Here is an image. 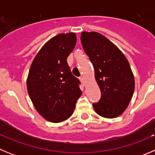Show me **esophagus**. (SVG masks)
<instances>
[{
    "label": "esophagus",
    "mask_w": 155,
    "mask_h": 155,
    "mask_svg": "<svg viewBox=\"0 0 155 155\" xmlns=\"http://www.w3.org/2000/svg\"><path fill=\"white\" fill-rule=\"evenodd\" d=\"M80 81H81V82H82V85L85 86V79H84L83 77H81L80 78Z\"/></svg>",
    "instance_id": "1"
}]
</instances>
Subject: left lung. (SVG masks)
<instances>
[{
  "label": "left lung",
  "instance_id": "8db88e82",
  "mask_svg": "<svg viewBox=\"0 0 155 155\" xmlns=\"http://www.w3.org/2000/svg\"><path fill=\"white\" fill-rule=\"evenodd\" d=\"M80 40L94 68L101 92L99 102L93 104L94 109L104 118L118 117L129 105L135 87L129 62L119 48L99 33L84 31Z\"/></svg>",
  "mask_w": 155,
  "mask_h": 155
}]
</instances>
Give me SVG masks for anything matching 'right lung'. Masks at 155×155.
<instances>
[{
    "instance_id": "obj_1",
    "label": "right lung",
    "mask_w": 155,
    "mask_h": 155,
    "mask_svg": "<svg viewBox=\"0 0 155 155\" xmlns=\"http://www.w3.org/2000/svg\"><path fill=\"white\" fill-rule=\"evenodd\" d=\"M76 43L74 33L59 34L34 58L27 79L28 92L37 112L48 121H65L73 113L82 91L67 58Z\"/></svg>"
}]
</instances>
